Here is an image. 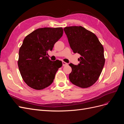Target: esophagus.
<instances>
[{
  "instance_id": "obj_1",
  "label": "esophagus",
  "mask_w": 124,
  "mask_h": 124,
  "mask_svg": "<svg viewBox=\"0 0 124 124\" xmlns=\"http://www.w3.org/2000/svg\"><path fill=\"white\" fill-rule=\"evenodd\" d=\"M67 65H68V63H67L66 62H62V66H66Z\"/></svg>"
}]
</instances>
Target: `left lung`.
Returning <instances> with one entry per match:
<instances>
[{
    "label": "left lung",
    "instance_id": "obj_1",
    "mask_svg": "<svg viewBox=\"0 0 124 124\" xmlns=\"http://www.w3.org/2000/svg\"><path fill=\"white\" fill-rule=\"evenodd\" d=\"M63 30L71 49L81 55L78 65L69 64L72 68L69 80L78 87H91L98 80L105 63L102 45L94 33L81 26L66 27Z\"/></svg>",
    "mask_w": 124,
    "mask_h": 124
}]
</instances>
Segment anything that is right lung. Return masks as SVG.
I'll return each instance as SVG.
<instances>
[{"label": "right lung", "instance_id": "right-lung-1", "mask_svg": "<svg viewBox=\"0 0 124 124\" xmlns=\"http://www.w3.org/2000/svg\"><path fill=\"white\" fill-rule=\"evenodd\" d=\"M63 35L62 27L38 28L26 36L20 48L17 64L24 81L30 87L41 90L50 86L62 61H51L47 51Z\"/></svg>", "mask_w": 124, "mask_h": 124}]
</instances>
